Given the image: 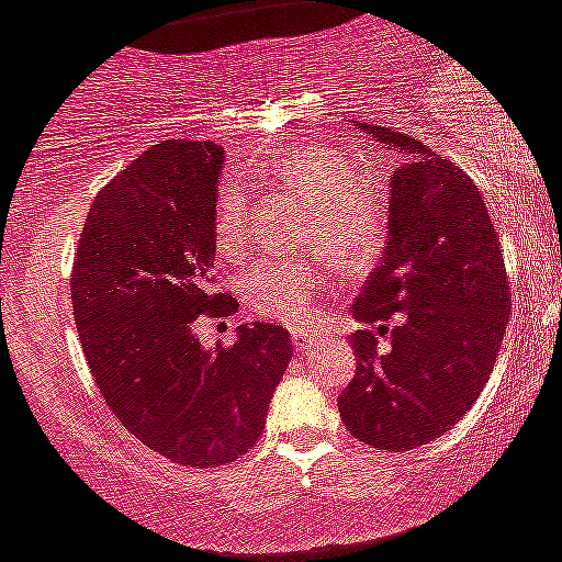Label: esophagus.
<instances>
[{
  "mask_svg": "<svg viewBox=\"0 0 562 562\" xmlns=\"http://www.w3.org/2000/svg\"><path fill=\"white\" fill-rule=\"evenodd\" d=\"M292 339H295V347L297 350H308V347L314 345V341H317V334H303V330H295V334H292Z\"/></svg>",
  "mask_w": 562,
  "mask_h": 562,
  "instance_id": "1",
  "label": "esophagus"
}]
</instances>
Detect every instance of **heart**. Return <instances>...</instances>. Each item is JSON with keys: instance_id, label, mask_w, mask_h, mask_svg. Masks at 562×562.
Masks as SVG:
<instances>
[{"instance_id": "1", "label": "heart", "mask_w": 562, "mask_h": 562, "mask_svg": "<svg viewBox=\"0 0 562 562\" xmlns=\"http://www.w3.org/2000/svg\"><path fill=\"white\" fill-rule=\"evenodd\" d=\"M261 179L276 181L312 204L306 239L317 243L341 267H364L386 243L392 223L386 195L339 148L295 146L278 157ZM212 226L223 259H243L250 234V206L243 184H228L221 192ZM323 290V270L306 261L265 265L245 281L250 306L261 317L295 330L312 328Z\"/></svg>"}]
</instances>
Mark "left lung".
<instances>
[{
  "label": "left lung",
  "mask_w": 562,
  "mask_h": 562,
  "mask_svg": "<svg viewBox=\"0 0 562 562\" xmlns=\"http://www.w3.org/2000/svg\"><path fill=\"white\" fill-rule=\"evenodd\" d=\"M352 126L397 151L400 165L386 250L352 303L364 330L350 339L358 364L339 416L358 441L403 452L445 436L477 403L510 319V286L477 184L411 135ZM392 313L393 345L378 353Z\"/></svg>",
  "instance_id": "8db88e82"
}]
</instances>
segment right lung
Masks as SVG:
<instances>
[{
    "label": "right lung",
    "mask_w": 562,
    "mask_h": 562,
    "mask_svg": "<svg viewBox=\"0 0 562 562\" xmlns=\"http://www.w3.org/2000/svg\"><path fill=\"white\" fill-rule=\"evenodd\" d=\"M223 148L162 140L95 195L77 243L71 301L99 392L148 450L181 467H226L265 430L292 358L281 325H237L206 350L195 317H228L215 290Z\"/></svg>",
    "instance_id": "1"
}]
</instances>
